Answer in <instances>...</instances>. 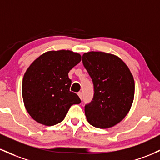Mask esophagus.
Here are the masks:
<instances>
[{
	"instance_id": "1",
	"label": "esophagus",
	"mask_w": 160,
	"mask_h": 160,
	"mask_svg": "<svg viewBox=\"0 0 160 160\" xmlns=\"http://www.w3.org/2000/svg\"><path fill=\"white\" fill-rule=\"evenodd\" d=\"M77 95H78L79 97H80V99H82V96H83V94H82V92H77Z\"/></svg>"
}]
</instances>
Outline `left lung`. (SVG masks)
Returning a JSON list of instances; mask_svg holds the SVG:
<instances>
[{
	"mask_svg": "<svg viewBox=\"0 0 160 160\" xmlns=\"http://www.w3.org/2000/svg\"><path fill=\"white\" fill-rule=\"evenodd\" d=\"M83 64L92 80L94 95L85 106L91 125L113 127L128 113L134 96V80L127 65L117 56L101 52L84 53Z\"/></svg>",
	"mask_w": 160,
	"mask_h": 160,
	"instance_id": "left-lung-1",
	"label": "left lung"
}]
</instances>
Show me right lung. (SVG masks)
<instances>
[{
    "label": "right lung",
    "instance_id": "right-lung-1",
    "mask_svg": "<svg viewBox=\"0 0 160 160\" xmlns=\"http://www.w3.org/2000/svg\"><path fill=\"white\" fill-rule=\"evenodd\" d=\"M81 61L80 54L71 51L45 52L26 70L22 93L28 113L35 121L52 126L64 120L70 107L81 102L70 91L68 73Z\"/></svg>",
    "mask_w": 160,
    "mask_h": 160
}]
</instances>
